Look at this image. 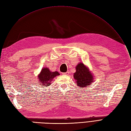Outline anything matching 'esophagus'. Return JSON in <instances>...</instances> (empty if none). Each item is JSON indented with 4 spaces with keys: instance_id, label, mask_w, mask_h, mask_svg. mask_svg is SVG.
I'll list each match as a JSON object with an SVG mask.
<instances>
[{
    "instance_id": "34e87169",
    "label": "esophagus",
    "mask_w": 131,
    "mask_h": 131,
    "mask_svg": "<svg viewBox=\"0 0 131 131\" xmlns=\"http://www.w3.org/2000/svg\"><path fill=\"white\" fill-rule=\"evenodd\" d=\"M63 75H68L69 74V71H67V72H66V73H63Z\"/></svg>"
}]
</instances>
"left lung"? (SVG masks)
I'll use <instances>...</instances> for the list:
<instances>
[{
  "label": "left lung",
  "mask_w": 131,
  "mask_h": 131,
  "mask_svg": "<svg viewBox=\"0 0 131 131\" xmlns=\"http://www.w3.org/2000/svg\"><path fill=\"white\" fill-rule=\"evenodd\" d=\"M76 72L74 73V78L78 87L83 88L92 84L94 81V76L89 67L82 62H79L75 67Z\"/></svg>",
  "instance_id": "1"
}]
</instances>
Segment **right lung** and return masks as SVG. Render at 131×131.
Wrapping results in <instances>:
<instances>
[{
    "instance_id": "obj_1",
    "label": "right lung",
    "mask_w": 131,
    "mask_h": 131,
    "mask_svg": "<svg viewBox=\"0 0 131 131\" xmlns=\"http://www.w3.org/2000/svg\"><path fill=\"white\" fill-rule=\"evenodd\" d=\"M60 75L58 71H51L48 68L44 67L37 76L39 84L42 87H47L51 84L53 79L56 76Z\"/></svg>"
}]
</instances>
